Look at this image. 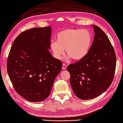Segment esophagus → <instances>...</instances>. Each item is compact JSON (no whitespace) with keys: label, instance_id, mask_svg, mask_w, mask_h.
I'll return each mask as SVG.
<instances>
[{"label":"esophagus","instance_id":"34e87169","mask_svg":"<svg viewBox=\"0 0 123 123\" xmlns=\"http://www.w3.org/2000/svg\"><path fill=\"white\" fill-rule=\"evenodd\" d=\"M66 68H67V66L66 65V64H62V69H64V70L66 69Z\"/></svg>","mask_w":123,"mask_h":123}]
</instances>
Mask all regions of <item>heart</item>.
Segmentation results:
<instances>
[{
	"mask_svg": "<svg viewBox=\"0 0 123 123\" xmlns=\"http://www.w3.org/2000/svg\"><path fill=\"white\" fill-rule=\"evenodd\" d=\"M92 39V34L87 29H65L57 34L56 41L51 43L50 48L57 59L62 58L66 49L68 58L80 61L88 54Z\"/></svg>",
	"mask_w": 123,
	"mask_h": 123,
	"instance_id": "heart-1",
	"label": "heart"
}]
</instances>
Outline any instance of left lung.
<instances>
[{"mask_svg":"<svg viewBox=\"0 0 123 123\" xmlns=\"http://www.w3.org/2000/svg\"><path fill=\"white\" fill-rule=\"evenodd\" d=\"M93 27L95 36L88 54L67 68L74 92L83 100L94 98L106 91L112 83L116 69L112 45L99 27L94 25Z\"/></svg>","mask_w":123,"mask_h":123,"instance_id":"left-lung-1","label":"left lung"}]
</instances>
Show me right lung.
Returning a JSON list of instances; mask_svg holds the SVG:
<instances>
[{
	"instance_id": "add662e5",
	"label": "right lung",
	"mask_w": 123,
	"mask_h": 123,
	"mask_svg": "<svg viewBox=\"0 0 123 123\" xmlns=\"http://www.w3.org/2000/svg\"><path fill=\"white\" fill-rule=\"evenodd\" d=\"M51 27L31 28L20 34L13 42L7 69L15 90L25 99L40 102L49 95L62 62L51 56Z\"/></svg>"
}]
</instances>
